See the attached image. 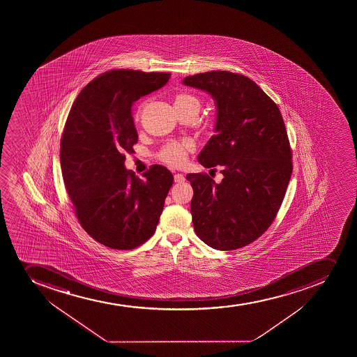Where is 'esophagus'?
Segmentation results:
<instances>
[{
  "label": "esophagus",
  "mask_w": 357,
  "mask_h": 357,
  "mask_svg": "<svg viewBox=\"0 0 357 357\" xmlns=\"http://www.w3.org/2000/svg\"><path fill=\"white\" fill-rule=\"evenodd\" d=\"M174 181H176V183H184V174H181V173H176V174H174Z\"/></svg>",
  "instance_id": "34e87169"
}]
</instances>
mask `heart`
<instances>
[{"instance_id":"1","label":"heart","mask_w":357,"mask_h":357,"mask_svg":"<svg viewBox=\"0 0 357 357\" xmlns=\"http://www.w3.org/2000/svg\"><path fill=\"white\" fill-rule=\"evenodd\" d=\"M198 102L195 96L190 94H179L174 100V105H186V103ZM191 142H181V143H172L166 145L160 152V158L162 162L172 166H181L186 160V155L190 150H192Z\"/></svg>"}]
</instances>
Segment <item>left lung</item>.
Segmentation results:
<instances>
[{
    "label": "left lung",
    "instance_id": "left-lung-1",
    "mask_svg": "<svg viewBox=\"0 0 357 357\" xmlns=\"http://www.w3.org/2000/svg\"><path fill=\"white\" fill-rule=\"evenodd\" d=\"M215 101L214 132L199 153L207 169L220 165L216 184L206 173H188L195 233L218 250H235L271 226L292 174V152L278 107L244 75L211 71L183 80Z\"/></svg>",
    "mask_w": 357,
    "mask_h": 357
}]
</instances>
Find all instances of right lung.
Instances as JSON below:
<instances>
[{
    "label": "right lung",
    "instance_id": "add662e5",
    "mask_svg": "<svg viewBox=\"0 0 357 357\" xmlns=\"http://www.w3.org/2000/svg\"><path fill=\"white\" fill-rule=\"evenodd\" d=\"M169 73L113 70L82 89L72 106L61 142L65 188L86 233L99 243L130 250L155 231L173 184L165 166L138 178L124 167L138 135L131 107L162 89Z\"/></svg>",
    "mask_w": 357,
    "mask_h": 357
}]
</instances>
